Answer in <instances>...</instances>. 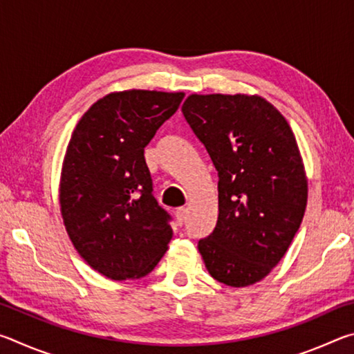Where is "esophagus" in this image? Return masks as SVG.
Listing matches in <instances>:
<instances>
[{"label": "esophagus", "mask_w": 354, "mask_h": 354, "mask_svg": "<svg viewBox=\"0 0 354 354\" xmlns=\"http://www.w3.org/2000/svg\"><path fill=\"white\" fill-rule=\"evenodd\" d=\"M175 215H176V221H178V225H184L185 218H187V209H185V207H178V209H176V212H175Z\"/></svg>", "instance_id": "obj_1"}]
</instances>
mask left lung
Wrapping results in <instances>:
<instances>
[{
    "label": "left lung",
    "instance_id": "1",
    "mask_svg": "<svg viewBox=\"0 0 354 354\" xmlns=\"http://www.w3.org/2000/svg\"><path fill=\"white\" fill-rule=\"evenodd\" d=\"M181 111L218 175L217 225L198 251L218 283L254 284L283 259L306 209L295 136L261 97L190 95Z\"/></svg>",
    "mask_w": 354,
    "mask_h": 354
}]
</instances>
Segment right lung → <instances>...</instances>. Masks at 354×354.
Returning a JSON list of instances; mask_svg holds the SVG:
<instances>
[{
  "instance_id": "right-lung-1",
  "label": "right lung",
  "mask_w": 354,
  "mask_h": 354,
  "mask_svg": "<svg viewBox=\"0 0 354 354\" xmlns=\"http://www.w3.org/2000/svg\"><path fill=\"white\" fill-rule=\"evenodd\" d=\"M183 98L181 92L109 93L71 136L59 194L64 225L82 259L107 278L145 277L171 241V217L154 198L143 149Z\"/></svg>"
}]
</instances>
